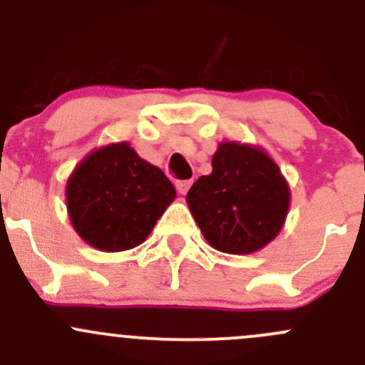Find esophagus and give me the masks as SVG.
<instances>
[{
  "mask_svg": "<svg viewBox=\"0 0 365 365\" xmlns=\"http://www.w3.org/2000/svg\"><path fill=\"white\" fill-rule=\"evenodd\" d=\"M190 185H192V180H178V182H176V190H178L180 194H187L189 192Z\"/></svg>",
  "mask_w": 365,
  "mask_h": 365,
  "instance_id": "1",
  "label": "esophagus"
}]
</instances>
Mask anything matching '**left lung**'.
Instances as JSON below:
<instances>
[{
    "instance_id": "8db88e82",
    "label": "left lung",
    "mask_w": 365,
    "mask_h": 365,
    "mask_svg": "<svg viewBox=\"0 0 365 365\" xmlns=\"http://www.w3.org/2000/svg\"><path fill=\"white\" fill-rule=\"evenodd\" d=\"M212 175L190 187L187 203L212 247L249 254L274 240L289 206L288 183L261 150L222 143Z\"/></svg>"
}]
</instances>
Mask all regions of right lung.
Instances as JSON below:
<instances>
[{"instance_id": "right-lung-1", "label": "right lung", "mask_w": 365, "mask_h": 365, "mask_svg": "<svg viewBox=\"0 0 365 365\" xmlns=\"http://www.w3.org/2000/svg\"><path fill=\"white\" fill-rule=\"evenodd\" d=\"M175 196L168 176L127 143L90 153L67 183L73 227L83 240L108 252L143 244Z\"/></svg>"}]
</instances>
